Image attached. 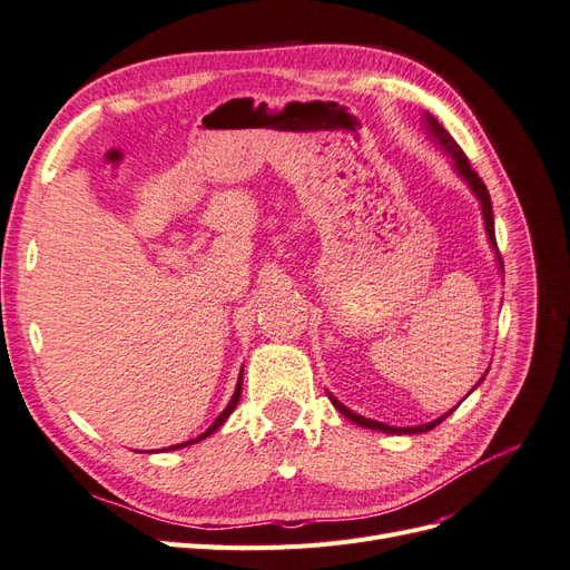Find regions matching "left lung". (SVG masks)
<instances>
[{"instance_id":"8db88e82","label":"left lung","mask_w":570,"mask_h":570,"mask_svg":"<svg viewBox=\"0 0 570 570\" xmlns=\"http://www.w3.org/2000/svg\"><path fill=\"white\" fill-rule=\"evenodd\" d=\"M425 126H428V132L435 137V142H438L446 154H450L452 161H454V170H456V174H459L465 183H469V187L473 189V195L478 197V202H480V209H482V220H485V230H488V237H490V245H492V249L497 252L492 202H490V193H488L485 183L480 180V176L475 174V170H473V168H471V164H469V157H465V154L461 151V147L456 145L454 137L438 124V118H435V116L425 114ZM497 262H499V268H504V264H502V254H499V252H497ZM480 381H485V375H482ZM478 385H480V383H478ZM478 385H475V387H478ZM475 387H473V390H475ZM327 396H331L333 406L342 413L344 419H350L352 423H356V425H361V428L383 430V433H387V435H416V433H428V430H433L435 425H440V423H442L446 416H450V413L456 409V406H454L452 411H446L444 416H440V419H438V421H433V423L416 425V428H394V425H385V423H381V421H371V419H366V416H358V413H354L352 409H347V406H344L342 402H337L331 392H327Z\"/></svg>"}]
</instances>
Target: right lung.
Segmentation results:
<instances>
[{
	"instance_id": "add662e5",
	"label": "right lung",
	"mask_w": 570,
	"mask_h": 570,
	"mask_svg": "<svg viewBox=\"0 0 570 570\" xmlns=\"http://www.w3.org/2000/svg\"><path fill=\"white\" fill-rule=\"evenodd\" d=\"M239 394H243V373H239V377H237V387H235V394H233V400L228 402V406L226 409H223V413H220V416L209 425V430H204V433L197 438V440H187V442H180V444H174V446H168V450H183V446H187V444H195V442H199V440H206V438H209L212 433H216V430L223 425V423H226L228 421V416H230V413L235 411V406H237V402H239ZM166 450V452H168Z\"/></svg>"
}]
</instances>
